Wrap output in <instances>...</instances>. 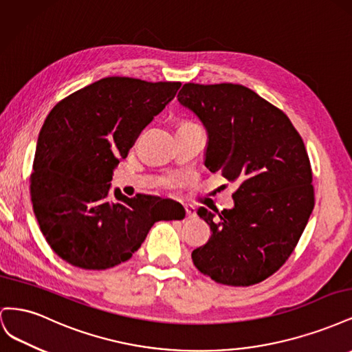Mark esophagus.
Wrapping results in <instances>:
<instances>
[{"instance_id": "esophagus-1", "label": "esophagus", "mask_w": 352, "mask_h": 352, "mask_svg": "<svg viewBox=\"0 0 352 352\" xmlns=\"http://www.w3.org/2000/svg\"><path fill=\"white\" fill-rule=\"evenodd\" d=\"M185 212H186V219H192L195 217V208L190 206H185Z\"/></svg>"}]
</instances>
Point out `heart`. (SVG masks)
<instances>
[{"label": "heart", "instance_id": "b5f03b06", "mask_svg": "<svg viewBox=\"0 0 352 352\" xmlns=\"http://www.w3.org/2000/svg\"><path fill=\"white\" fill-rule=\"evenodd\" d=\"M168 184H170V182H167V184H166V185H168Z\"/></svg>", "mask_w": 352, "mask_h": 352}]
</instances>
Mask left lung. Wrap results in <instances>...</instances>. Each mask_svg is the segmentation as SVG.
Returning a JSON list of instances; mask_svg holds the SVG:
<instances>
[{
  "label": "left lung",
  "instance_id": "left-lung-1",
  "mask_svg": "<svg viewBox=\"0 0 352 352\" xmlns=\"http://www.w3.org/2000/svg\"><path fill=\"white\" fill-rule=\"evenodd\" d=\"M179 102L208 132L206 166L230 184L232 210L197 212L211 238L192 251L214 282L250 286L278 272L295 250L314 208L310 158L280 109L235 83H185Z\"/></svg>",
  "mask_w": 352,
  "mask_h": 352
}]
</instances>
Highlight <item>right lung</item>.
<instances>
[{
	"label": "right lung",
	"mask_w": 352,
	"mask_h": 352,
	"mask_svg": "<svg viewBox=\"0 0 352 352\" xmlns=\"http://www.w3.org/2000/svg\"><path fill=\"white\" fill-rule=\"evenodd\" d=\"M180 85L104 78L50 111L36 144L30 199L60 258L85 270L110 269L132 257L155 221L185 217L157 197L110 194L113 168Z\"/></svg>",
	"instance_id": "1"
}]
</instances>
